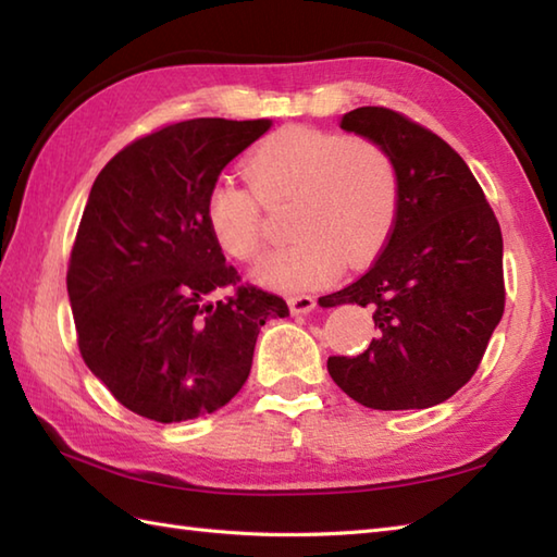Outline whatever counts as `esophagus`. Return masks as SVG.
<instances>
[{
	"mask_svg": "<svg viewBox=\"0 0 557 557\" xmlns=\"http://www.w3.org/2000/svg\"><path fill=\"white\" fill-rule=\"evenodd\" d=\"M288 308H290L293 314H306V312H310L314 308V298L306 296V293H302V296H290L288 298Z\"/></svg>",
	"mask_w": 557,
	"mask_h": 557,
	"instance_id": "obj_1",
	"label": "esophagus"
}]
</instances>
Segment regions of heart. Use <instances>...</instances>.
<instances>
[{
  "label": "heart",
  "instance_id": "b5f03b06",
  "mask_svg": "<svg viewBox=\"0 0 557 557\" xmlns=\"http://www.w3.org/2000/svg\"><path fill=\"white\" fill-rule=\"evenodd\" d=\"M247 184L218 180L206 194V223L227 257L251 261L264 249V208L290 206L296 235L261 261L255 276L274 288L327 283L342 267L366 264L391 239L403 203L393 152L373 138L290 125L249 152Z\"/></svg>",
  "mask_w": 557,
  "mask_h": 557
}]
</instances>
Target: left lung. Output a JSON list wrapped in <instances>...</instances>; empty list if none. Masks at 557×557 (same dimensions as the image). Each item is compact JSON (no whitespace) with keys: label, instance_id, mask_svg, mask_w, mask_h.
Masks as SVG:
<instances>
[{"label":"left lung","instance_id":"obj_1","mask_svg":"<svg viewBox=\"0 0 557 557\" xmlns=\"http://www.w3.org/2000/svg\"><path fill=\"white\" fill-rule=\"evenodd\" d=\"M344 131L383 143L403 176L400 215L373 267L322 306L373 310L377 337L330 356L332 381L373 409H424L460 391L505 312L502 230L468 164L405 113L361 107Z\"/></svg>","mask_w":557,"mask_h":557}]
</instances>
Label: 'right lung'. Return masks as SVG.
Wrapping results in <instances>:
<instances>
[{"mask_svg": "<svg viewBox=\"0 0 557 557\" xmlns=\"http://www.w3.org/2000/svg\"><path fill=\"white\" fill-rule=\"evenodd\" d=\"M269 119L166 123L113 154L84 208L67 293L84 363L131 412L172 424L245 385L276 293L239 283L206 223V194ZM218 287L234 296L208 304Z\"/></svg>", "mask_w": 557, "mask_h": 557, "instance_id": "1", "label": "right lung"}]
</instances>
